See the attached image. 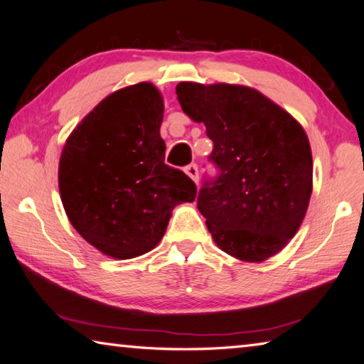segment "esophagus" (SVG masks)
Returning a JSON list of instances; mask_svg holds the SVG:
<instances>
[{
	"mask_svg": "<svg viewBox=\"0 0 364 364\" xmlns=\"http://www.w3.org/2000/svg\"><path fill=\"white\" fill-rule=\"evenodd\" d=\"M184 171H186V175L191 178L193 181H199V168H197L196 164H191L188 165L186 168H184Z\"/></svg>",
	"mask_w": 364,
	"mask_h": 364,
	"instance_id": "obj_1",
	"label": "esophagus"
}]
</instances>
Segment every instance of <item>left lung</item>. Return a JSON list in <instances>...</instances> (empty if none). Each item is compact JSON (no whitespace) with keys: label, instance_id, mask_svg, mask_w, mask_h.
<instances>
[{"label":"left lung","instance_id":"obj_1","mask_svg":"<svg viewBox=\"0 0 364 364\" xmlns=\"http://www.w3.org/2000/svg\"><path fill=\"white\" fill-rule=\"evenodd\" d=\"M181 108L213 141L197 208L218 247L261 262L299 229L312 194V151L301 124L245 85L180 82Z\"/></svg>","mask_w":364,"mask_h":364}]
</instances>
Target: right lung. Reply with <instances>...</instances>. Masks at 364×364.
I'll return each mask as SVG.
<instances>
[{"instance_id": "obj_1", "label": "right lung", "mask_w": 364, "mask_h": 364, "mask_svg": "<svg viewBox=\"0 0 364 364\" xmlns=\"http://www.w3.org/2000/svg\"><path fill=\"white\" fill-rule=\"evenodd\" d=\"M164 100L151 82L102 100L71 132L58 165L68 220L84 240L116 259L153 250L171 210L194 202L197 188L165 164Z\"/></svg>"}]
</instances>
